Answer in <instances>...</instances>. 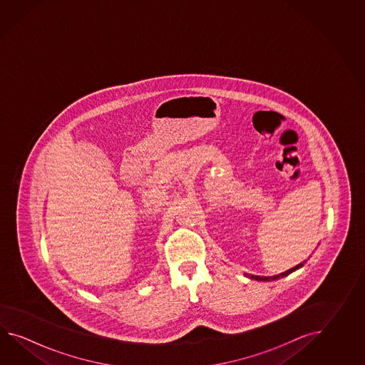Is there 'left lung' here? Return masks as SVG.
<instances>
[{
	"mask_svg": "<svg viewBox=\"0 0 365 365\" xmlns=\"http://www.w3.org/2000/svg\"><path fill=\"white\" fill-rule=\"evenodd\" d=\"M304 262L302 264H296L295 267H292V269H289L287 272H282V274H278V275H274V277H258V275H248V274H245V277H248L250 279H256V280H267V282H270V280H277L279 279V278H284V277H287L289 275L291 272H295L297 269H300V267H303Z\"/></svg>",
	"mask_w": 365,
	"mask_h": 365,
	"instance_id": "8db88e82",
	"label": "left lung"
}]
</instances>
